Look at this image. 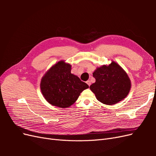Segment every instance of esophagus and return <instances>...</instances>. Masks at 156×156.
Instances as JSON below:
<instances>
[{
    "label": "esophagus",
    "instance_id": "34e87169",
    "mask_svg": "<svg viewBox=\"0 0 156 156\" xmlns=\"http://www.w3.org/2000/svg\"><path fill=\"white\" fill-rule=\"evenodd\" d=\"M87 84H88V85L90 87V84H91V82H90V81H87Z\"/></svg>",
    "mask_w": 156,
    "mask_h": 156
}]
</instances>
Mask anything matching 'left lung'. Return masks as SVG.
Returning <instances> with one entry per match:
<instances>
[{
    "label": "left lung",
    "mask_w": 156,
    "mask_h": 156,
    "mask_svg": "<svg viewBox=\"0 0 156 156\" xmlns=\"http://www.w3.org/2000/svg\"><path fill=\"white\" fill-rule=\"evenodd\" d=\"M96 82L90 88L97 100L105 105H114L124 100L129 94L131 81L119 64L112 61L108 65L98 68L93 73Z\"/></svg>",
    "instance_id": "left-lung-1"
}]
</instances>
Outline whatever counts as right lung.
<instances>
[{"label": "right lung", "instance_id": "right-lung-1", "mask_svg": "<svg viewBox=\"0 0 156 156\" xmlns=\"http://www.w3.org/2000/svg\"><path fill=\"white\" fill-rule=\"evenodd\" d=\"M72 66L60 60L42 77L40 89L45 100L52 105L69 107L77 101L84 90L89 87L71 73Z\"/></svg>", "mask_w": 156, "mask_h": 156}]
</instances>
